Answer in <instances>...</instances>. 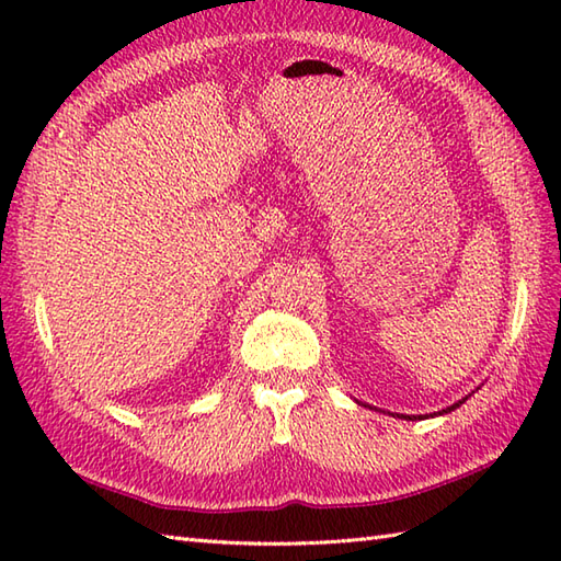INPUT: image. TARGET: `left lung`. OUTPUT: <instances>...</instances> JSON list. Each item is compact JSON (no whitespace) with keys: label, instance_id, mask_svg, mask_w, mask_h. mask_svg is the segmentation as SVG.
I'll list each match as a JSON object with an SVG mask.
<instances>
[{"label":"left lung","instance_id":"obj_1","mask_svg":"<svg viewBox=\"0 0 561 561\" xmlns=\"http://www.w3.org/2000/svg\"><path fill=\"white\" fill-rule=\"evenodd\" d=\"M465 400H468V398H462V400H458V402H453L450 408L440 410V412H434L432 416H436V414H448V412H453V410H458ZM356 402H359V400H356ZM366 408H368V404H366ZM392 416H400V420H422V414H420V416H414V414H392Z\"/></svg>","mask_w":561,"mask_h":561}]
</instances>
